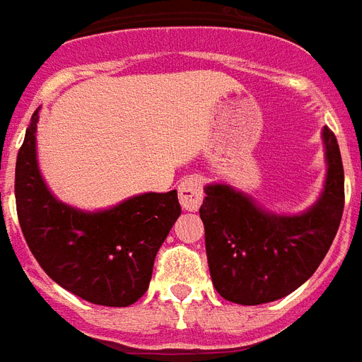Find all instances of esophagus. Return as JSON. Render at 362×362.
<instances>
[{"mask_svg": "<svg viewBox=\"0 0 362 362\" xmlns=\"http://www.w3.org/2000/svg\"><path fill=\"white\" fill-rule=\"evenodd\" d=\"M202 199H204L202 179L197 177V175L185 177L179 185V202H181V206L185 210H189V212H194L202 204Z\"/></svg>", "mask_w": 362, "mask_h": 362, "instance_id": "34e87169", "label": "esophagus"}]
</instances>
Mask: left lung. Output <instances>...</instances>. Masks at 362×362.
Returning <instances> with one entry per match:
<instances>
[{
    "label": "left lung",
    "instance_id": "left-lung-1",
    "mask_svg": "<svg viewBox=\"0 0 362 362\" xmlns=\"http://www.w3.org/2000/svg\"><path fill=\"white\" fill-rule=\"evenodd\" d=\"M326 181L299 214H276L226 183L204 187L200 206L216 291L237 305H262L307 281L329 250L344 214V163L336 134L322 129Z\"/></svg>",
    "mask_w": 362,
    "mask_h": 362
}]
</instances>
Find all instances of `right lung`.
<instances>
[{
	"mask_svg": "<svg viewBox=\"0 0 362 362\" xmlns=\"http://www.w3.org/2000/svg\"><path fill=\"white\" fill-rule=\"evenodd\" d=\"M33 113L15 168L18 223L49 278L76 297L129 307L146 293L156 252L181 216L177 191L142 192L105 210H81L49 191L36 150Z\"/></svg>",
	"mask_w": 362,
	"mask_h": 362,
	"instance_id": "add662e5",
	"label": "right lung"
}]
</instances>
